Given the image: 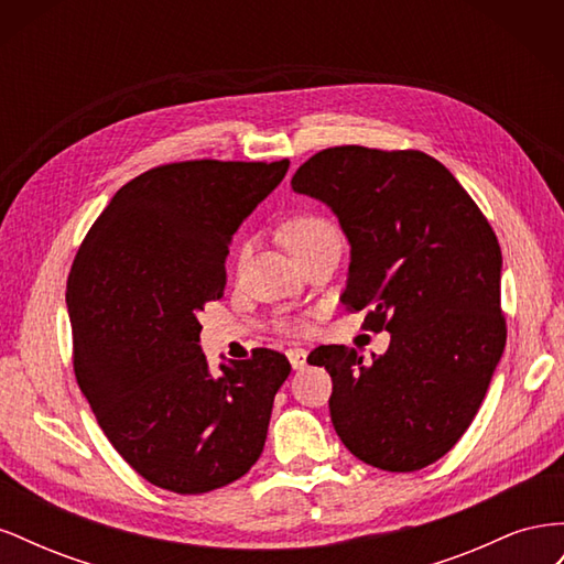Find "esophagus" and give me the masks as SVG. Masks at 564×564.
I'll return each instance as SVG.
<instances>
[{
	"instance_id": "obj_1",
	"label": "esophagus",
	"mask_w": 564,
	"mask_h": 564,
	"mask_svg": "<svg viewBox=\"0 0 564 564\" xmlns=\"http://www.w3.org/2000/svg\"><path fill=\"white\" fill-rule=\"evenodd\" d=\"M286 357H289V362H292L294 369H301V367L305 365V357H308V352H305V350L299 348V346H294V348L286 350Z\"/></svg>"
}]
</instances>
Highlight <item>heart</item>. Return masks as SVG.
Masks as SVG:
<instances>
[{
	"label": "heart",
	"instance_id": "heart-1",
	"mask_svg": "<svg viewBox=\"0 0 564 564\" xmlns=\"http://www.w3.org/2000/svg\"><path fill=\"white\" fill-rule=\"evenodd\" d=\"M332 232H336L332 220L317 212H299L294 216H289L280 226L282 242L294 256H301L303 251H308L313 245H317L322 240V237H327ZM278 327L286 334L301 336V334L311 332V322L305 317H282L278 322Z\"/></svg>",
	"mask_w": 564,
	"mask_h": 564
}]
</instances>
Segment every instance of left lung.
I'll list each match as a JSON object with an SVG mask.
<instances>
[{
  "mask_svg": "<svg viewBox=\"0 0 564 564\" xmlns=\"http://www.w3.org/2000/svg\"><path fill=\"white\" fill-rule=\"evenodd\" d=\"M292 187L327 202L348 235L346 308L367 311L362 329L390 332L371 365L348 346L308 355L332 377L340 442L390 473L435 464L468 431L506 346L497 235L421 150H319Z\"/></svg>",
  "mask_w": 564,
  "mask_h": 564,
  "instance_id": "8db88e82",
  "label": "left lung"
}]
</instances>
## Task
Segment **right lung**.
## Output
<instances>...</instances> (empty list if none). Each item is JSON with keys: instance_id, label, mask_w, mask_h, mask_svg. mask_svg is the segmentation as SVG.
Wrapping results in <instances>:
<instances>
[{"instance_id": "right-lung-1", "label": "right lung", "mask_w": 564, "mask_h": 564, "mask_svg": "<svg viewBox=\"0 0 564 564\" xmlns=\"http://www.w3.org/2000/svg\"><path fill=\"white\" fill-rule=\"evenodd\" d=\"M289 169L187 160L117 191L67 278L73 367L110 445L150 485L204 494L259 460L272 400L292 371L272 348L220 365L199 348V313L226 292L232 232Z\"/></svg>"}]
</instances>
